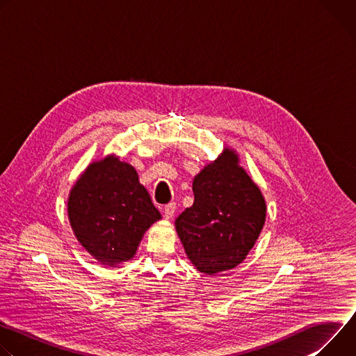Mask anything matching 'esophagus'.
I'll list each match as a JSON object with an SVG mask.
<instances>
[{
    "instance_id": "esophagus-1",
    "label": "esophagus",
    "mask_w": 356,
    "mask_h": 356,
    "mask_svg": "<svg viewBox=\"0 0 356 356\" xmlns=\"http://www.w3.org/2000/svg\"><path fill=\"white\" fill-rule=\"evenodd\" d=\"M175 211H176V204L175 202H170V204L165 206L163 207V214H165V218H172L175 216Z\"/></svg>"
}]
</instances>
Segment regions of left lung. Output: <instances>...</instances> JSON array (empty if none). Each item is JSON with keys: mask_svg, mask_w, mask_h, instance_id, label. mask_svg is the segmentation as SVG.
Listing matches in <instances>:
<instances>
[{"mask_svg": "<svg viewBox=\"0 0 356 356\" xmlns=\"http://www.w3.org/2000/svg\"><path fill=\"white\" fill-rule=\"evenodd\" d=\"M194 202L176 220L193 266L206 275L236 268L255 245L266 220V201L238 154H222L193 180Z\"/></svg>", "mask_w": 356, "mask_h": 356, "instance_id": "left-lung-1", "label": "left lung"}]
</instances>
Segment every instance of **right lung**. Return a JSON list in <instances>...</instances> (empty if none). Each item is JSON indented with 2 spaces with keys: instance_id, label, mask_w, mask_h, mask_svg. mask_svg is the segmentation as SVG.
I'll list each match as a JSON object with an SVG mask.
<instances>
[{
  "instance_id": "right-lung-1",
  "label": "right lung",
  "mask_w": 356,
  "mask_h": 356,
  "mask_svg": "<svg viewBox=\"0 0 356 356\" xmlns=\"http://www.w3.org/2000/svg\"><path fill=\"white\" fill-rule=\"evenodd\" d=\"M67 216L79 243L110 268L131 261L143 234L162 218L135 168L115 155L94 161L80 175Z\"/></svg>"
}]
</instances>
